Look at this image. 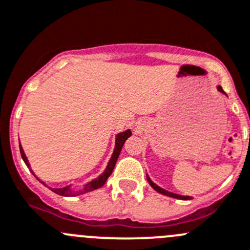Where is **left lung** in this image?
I'll return each mask as SVG.
<instances>
[{"mask_svg":"<svg viewBox=\"0 0 250 250\" xmlns=\"http://www.w3.org/2000/svg\"><path fill=\"white\" fill-rule=\"evenodd\" d=\"M217 89H218V91L221 92V93H225V92H223V89H222V87H221V85H218V87H217ZM146 177H147V180H148L149 185H151V187L153 188V189L156 190V191L161 192V194H163V195H167V196H170V198L180 199V200H189V199H190L189 196H183V195H178V194H174V192H169V191H167V190L162 189V188H159L158 185H156V184H154V183L152 182L151 179H149V177H148V175H147V174H146Z\"/></svg>","mask_w":250,"mask_h":250,"instance_id":"1","label":"left lung"}]
</instances>
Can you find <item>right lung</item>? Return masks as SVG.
<instances>
[{"mask_svg": "<svg viewBox=\"0 0 250 250\" xmlns=\"http://www.w3.org/2000/svg\"><path fill=\"white\" fill-rule=\"evenodd\" d=\"M130 136H131V131H130V130H126V131L121 132V134H119L118 136H116L115 148H114L113 156H111L110 161H109L108 166H106V169L104 170L103 174L99 175L97 179L92 180V182H89L88 184H85L84 188H83L82 190H80V191H72V190H71V188H70V185H68V187H65V188H60V189H51V188H50V189H51L54 192H56V194L61 195V196H76V195L85 194V192L93 191V190H96V189H98V188L103 187V185L105 184L106 179H108V178L110 177L111 173H113V169H114V167H115V163H116V161H118L119 154H120V152H121V148H123L124 144H125V141H126V140L129 139ZM20 149H21V156H22L23 161H24L25 165H27L28 167L30 168L29 162H28V159H27V157H25L24 151H23L21 144H20ZM33 174H34V173H33ZM42 184H45L44 182H42Z\"/></svg>", "mask_w": 250, "mask_h": 250, "instance_id": "obj_1", "label": "right lung"}]
</instances>
